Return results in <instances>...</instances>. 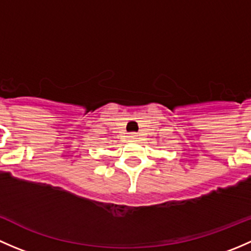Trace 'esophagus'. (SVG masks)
<instances>
[{
    "label": "esophagus",
    "instance_id": "esophagus-1",
    "mask_svg": "<svg viewBox=\"0 0 251 251\" xmlns=\"http://www.w3.org/2000/svg\"><path fill=\"white\" fill-rule=\"evenodd\" d=\"M128 138H130V140H136V138L138 137V135L136 132H131V133H128V136H127Z\"/></svg>",
    "mask_w": 251,
    "mask_h": 251
}]
</instances>
